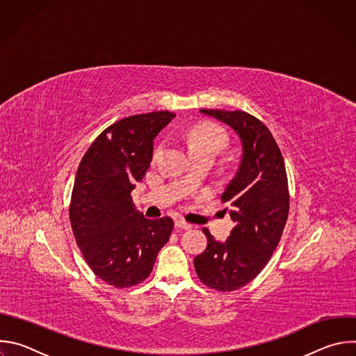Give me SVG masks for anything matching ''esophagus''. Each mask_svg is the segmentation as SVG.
Listing matches in <instances>:
<instances>
[{
    "mask_svg": "<svg viewBox=\"0 0 356 356\" xmlns=\"http://www.w3.org/2000/svg\"><path fill=\"white\" fill-rule=\"evenodd\" d=\"M175 225H176L177 228H181V229H190V228H191V225H190L188 222H186L184 220H180V218L175 221Z\"/></svg>",
    "mask_w": 356,
    "mask_h": 356,
    "instance_id": "obj_1",
    "label": "esophagus"
}]
</instances>
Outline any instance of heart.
I'll return each instance as SVG.
<instances>
[{"label": "heart", "mask_w": 356, "mask_h": 356, "mask_svg": "<svg viewBox=\"0 0 356 356\" xmlns=\"http://www.w3.org/2000/svg\"><path fill=\"white\" fill-rule=\"evenodd\" d=\"M225 134L216 127H198L191 131L188 136V147L195 154V152H214L217 155L218 152L225 145Z\"/></svg>", "instance_id": "b5f03b06"}]
</instances>
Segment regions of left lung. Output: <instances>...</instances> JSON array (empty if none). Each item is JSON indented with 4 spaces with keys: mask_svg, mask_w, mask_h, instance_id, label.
I'll return each instance as SVG.
<instances>
[{
    "mask_svg": "<svg viewBox=\"0 0 356 356\" xmlns=\"http://www.w3.org/2000/svg\"><path fill=\"white\" fill-rule=\"evenodd\" d=\"M200 113L231 127L242 146L238 170L221 195L235 225L225 242L202 229L207 248L194 258L202 283L232 291L255 279L279 245L289 216L287 175L275 138L258 118L243 111Z\"/></svg>",
    "mask_w": 356,
    "mask_h": 356,
    "instance_id": "left-lung-1",
    "label": "left lung"
}]
</instances>
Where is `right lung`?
Segmentation results:
<instances>
[{"label":"right lung","instance_id":"1","mask_svg":"<svg viewBox=\"0 0 356 356\" xmlns=\"http://www.w3.org/2000/svg\"><path fill=\"white\" fill-rule=\"evenodd\" d=\"M176 117L138 114L108 127L91 143L77 169L70 224L90 269L114 287L143 282L169 241L173 220H147L131 197L154 156V139Z\"/></svg>","mask_w":356,"mask_h":356}]
</instances>
